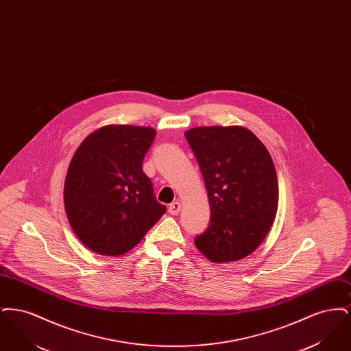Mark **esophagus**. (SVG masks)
<instances>
[{
    "label": "esophagus",
    "instance_id": "obj_1",
    "mask_svg": "<svg viewBox=\"0 0 351 351\" xmlns=\"http://www.w3.org/2000/svg\"><path fill=\"white\" fill-rule=\"evenodd\" d=\"M182 210V205H180V202H172V204H169V206H168V213L169 215H172V216H176V215H179V212Z\"/></svg>",
    "mask_w": 351,
    "mask_h": 351
}]
</instances>
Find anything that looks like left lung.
I'll list each match as a JSON object with an SVG mask.
<instances>
[{"label":"left lung","mask_w":351,"mask_h":351,"mask_svg":"<svg viewBox=\"0 0 351 351\" xmlns=\"http://www.w3.org/2000/svg\"><path fill=\"white\" fill-rule=\"evenodd\" d=\"M210 204L208 229L197 249L212 262H233L255 250L269 232L279 191L274 162L263 143L241 126L185 132Z\"/></svg>","instance_id":"left-lung-1"}]
</instances>
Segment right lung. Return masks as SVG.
Masks as SVG:
<instances>
[{
    "label": "right lung",
    "instance_id": "add662e5",
    "mask_svg": "<svg viewBox=\"0 0 351 351\" xmlns=\"http://www.w3.org/2000/svg\"><path fill=\"white\" fill-rule=\"evenodd\" d=\"M154 138L150 128L110 125L88 135L75 152L64 204L73 232L90 250L125 254L165 215L142 168Z\"/></svg>",
    "mask_w": 351,
    "mask_h": 351
}]
</instances>
